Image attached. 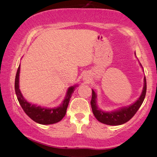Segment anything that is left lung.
I'll use <instances>...</instances> for the list:
<instances>
[{"mask_svg":"<svg viewBox=\"0 0 157 157\" xmlns=\"http://www.w3.org/2000/svg\"><path fill=\"white\" fill-rule=\"evenodd\" d=\"M140 65L141 66V63ZM146 92H147V81H146V77H144V85L142 93H141V95L139 98V99L134 104L128 107H124V108H121V109L115 111L104 112V111L98 109L97 106H96V95L94 90L92 89L91 105L94 117L98 121L107 124V125L117 126L126 123L134 117L135 113L140 108L144 100Z\"/></svg>","mask_w":157,"mask_h":157,"instance_id":"8db88e82","label":"left lung"}]
</instances>
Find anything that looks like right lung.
<instances>
[{"label": "right lung", "instance_id": "1", "mask_svg": "<svg viewBox=\"0 0 157 157\" xmlns=\"http://www.w3.org/2000/svg\"><path fill=\"white\" fill-rule=\"evenodd\" d=\"M19 73H20V66H18L17 70L16 78H15V91L19 104L24 112L32 120L40 124H52L61 121L66 115L68 103L71 97V94L74 91V86H71L68 89L65 99L61 106L54 109L42 108L40 106H36V105L31 104L23 97L19 89Z\"/></svg>", "mask_w": 157, "mask_h": 157}]
</instances>
